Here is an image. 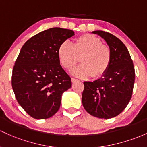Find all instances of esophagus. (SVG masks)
<instances>
[{"mask_svg":"<svg viewBox=\"0 0 147 147\" xmlns=\"http://www.w3.org/2000/svg\"><path fill=\"white\" fill-rule=\"evenodd\" d=\"M78 81V80L77 79H76V78H71V82L73 83H76V82H77Z\"/></svg>","mask_w":147,"mask_h":147,"instance_id":"34e87169","label":"esophagus"}]
</instances>
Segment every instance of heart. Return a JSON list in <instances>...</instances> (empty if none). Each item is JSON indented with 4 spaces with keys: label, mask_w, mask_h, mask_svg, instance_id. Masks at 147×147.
<instances>
[{
    "label": "heart",
    "mask_w": 147,
    "mask_h": 147,
    "mask_svg": "<svg viewBox=\"0 0 147 147\" xmlns=\"http://www.w3.org/2000/svg\"><path fill=\"white\" fill-rule=\"evenodd\" d=\"M57 55L61 64L68 70L73 69L81 57L83 64L74 70L72 74L82 78H101L107 73L111 62L109 48L102 45L97 36L89 34L77 37L73 45L67 41L62 42Z\"/></svg>",
    "instance_id": "b5f03b06"
}]
</instances>
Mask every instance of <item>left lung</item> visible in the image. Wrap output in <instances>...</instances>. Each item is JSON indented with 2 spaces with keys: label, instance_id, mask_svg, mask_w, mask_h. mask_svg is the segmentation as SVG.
I'll use <instances>...</instances> for the list:
<instances>
[{
  "label": "left lung",
  "instance_id": "1",
  "mask_svg": "<svg viewBox=\"0 0 147 147\" xmlns=\"http://www.w3.org/2000/svg\"><path fill=\"white\" fill-rule=\"evenodd\" d=\"M105 40L111 53V62L105 75L94 81H84L82 104L88 113L99 118H113L130 102L135 83V69L130 53L117 37L94 31Z\"/></svg>",
  "mask_w": 147,
  "mask_h": 147
}]
</instances>
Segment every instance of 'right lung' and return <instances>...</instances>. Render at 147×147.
Here are the masks:
<instances>
[{
    "instance_id": "right-lung-1",
    "label": "right lung",
    "mask_w": 147,
    "mask_h": 147,
    "mask_svg": "<svg viewBox=\"0 0 147 147\" xmlns=\"http://www.w3.org/2000/svg\"><path fill=\"white\" fill-rule=\"evenodd\" d=\"M74 31L51 28L38 33L24 43L15 63L12 86L25 111L36 119L55 114L63 92L71 87V78L60 65L59 45Z\"/></svg>"
}]
</instances>
